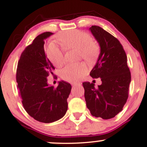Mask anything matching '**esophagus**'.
<instances>
[{"label": "esophagus", "instance_id": "esophagus-1", "mask_svg": "<svg viewBox=\"0 0 147 147\" xmlns=\"http://www.w3.org/2000/svg\"><path fill=\"white\" fill-rule=\"evenodd\" d=\"M78 85H80V83H79V82H74V83H72V86H78Z\"/></svg>", "mask_w": 147, "mask_h": 147}]
</instances>
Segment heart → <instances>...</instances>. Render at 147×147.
Masks as SVG:
<instances>
[{
    "label": "heart",
    "instance_id": "heart-1",
    "mask_svg": "<svg viewBox=\"0 0 147 147\" xmlns=\"http://www.w3.org/2000/svg\"><path fill=\"white\" fill-rule=\"evenodd\" d=\"M59 40L65 48L77 49L78 59L91 61L98 53V46L92 41V38L86 32L78 30H68L60 34ZM46 54L48 59L55 66L59 67L64 61V54L61 48L54 43L47 46ZM86 72V66L82 63L69 64L62 69L61 77L69 81H76L80 79Z\"/></svg>",
    "mask_w": 147,
    "mask_h": 147
}]
</instances>
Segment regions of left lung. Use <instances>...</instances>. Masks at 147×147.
Wrapping results in <instances>:
<instances>
[{
	"mask_svg": "<svg viewBox=\"0 0 147 147\" xmlns=\"http://www.w3.org/2000/svg\"><path fill=\"white\" fill-rule=\"evenodd\" d=\"M100 46L98 60L90 76L100 78L97 88L93 83H82L86 106L95 117L110 119L123 110L129 95L131 73L123 47L117 38L98 26L89 28Z\"/></svg>",
	"mask_w": 147,
	"mask_h": 147,
	"instance_id": "8db88e82",
	"label": "left lung"
}]
</instances>
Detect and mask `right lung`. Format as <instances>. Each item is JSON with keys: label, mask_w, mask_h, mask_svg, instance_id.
Masks as SVG:
<instances>
[{"label": "right lung", "mask_w": 147, "mask_h": 147, "mask_svg": "<svg viewBox=\"0 0 147 147\" xmlns=\"http://www.w3.org/2000/svg\"><path fill=\"white\" fill-rule=\"evenodd\" d=\"M45 32L38 35L21 54L16 71L19 95L25 110L39 122L49 123L59 120L68 108L71 86L60 81L57 88L49 86L47 77L54 67L46 57L45 39L52 35Z\"/></svg>", "instance_id": "obj_1"}]
</instances>
